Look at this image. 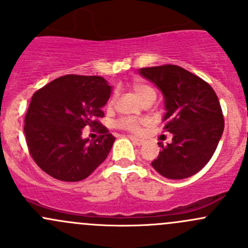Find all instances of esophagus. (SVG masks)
Here are the masks:
<instances>
[{"instance_id":"esophagus-1","label":"esophagus","mask_w":248,"mask_h":248,"mask_svg":"<svg viewBox=\"0 0 248 248\" xmlns=\"http://www.w3.org/2000/svg\"><path fill=\"white\" fill-rule=\"evenodd\" d=\"M129 139L132 140V141L134 142V144H137L138 145V146H140V145H142V140L141 139H139V138H137V137H129Z\"/></svg>"}]
</instances>
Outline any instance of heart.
I'll return each instance as SVG.
<instances>
[{"instance_id": "heart-1", "label": "heart", "mask_w": 248, "mask_h": 248, "mask_svg": "<svg viewBox=\"0 0 248 248\" xmlns=\"http://www.w3.org/2000/svg\"><path fill=\"white\" fill-rule=\"evenodd\" d=\"M133 91L136 93V96L138 97L139 101L141 103L149 101H156V92L152 89L151 86L146 84H134L133 85ZM114 103V99L109 102V106H112ZM117 126L121 127V128L128 129L131 132H139V122L134 119H122L117 122Z\"/></svg>"}]
</instances>
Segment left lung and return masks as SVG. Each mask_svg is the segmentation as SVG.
Returning <instances> with one entry per match:
<instances>
[{
	"label": "left lung",
	"mask_w": 248,
	"mask_h": 248,
	"mask_svg": "<svg viewBox=\"0 0 248 248\" xmlns=\"http://www.w3.org/2000/svg\"><path fill=\"white\" fill-rule=\"evenodd\" d=\"M164 98V129L170 144L158 142L161 151L151 163L162 176L187 179L202 170L221 139L224 120L217 94L206 81L175 64L140 68Z\"/></svg>",
	"instance_id": "8db88e82"
}]
</instances>
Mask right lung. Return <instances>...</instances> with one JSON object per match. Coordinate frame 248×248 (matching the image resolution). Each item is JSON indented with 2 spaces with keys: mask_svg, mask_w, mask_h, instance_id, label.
I'll return each instance as SVG.
<instances>
[{
  "mask_svg": "<svg viewBox=\"0 0 248 248\" xmlns=\"http://www.w3.org/2000/svg\"><path fill=\"white\" fill-rule=\"evenodd\" d=\"M111 86L102 77L64 76L34 92L25 116L30 154L50 176L67 182L86 179L108 157L115 138L98 122ZM97 126L96 140H84L82 129Z\"/></svg>",
  "mask_w": 248,
  "mask_h": 248,
  "instance_id": "right-lung-1",
  "label": "right lung"
}]
</instances>
